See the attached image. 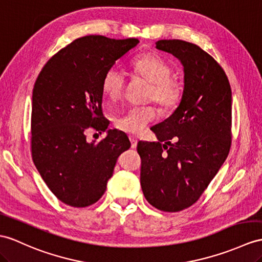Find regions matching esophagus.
Returning <instances> with one entry per match:
<instances>
[{
	"mask_svg": "<svg viewBox=\"0 0 262 262\" xmlns=\"http://www.w3.org/2000/svg\"><path fill=\"white\" fill-rule=\"evenodd\" d=\"M130 139V142H131V148L135 149L137 148V144H138V139L135 137H129Z\"/></svg>",
	"mask_w": 262,
	"mask_h": 262,
	"instance_id": "1",
	"label": "esophagus"
}]
</instances>
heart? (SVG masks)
I'll return each instance as SVG.
<instances>
[{
	"label": "heart",
	"mask_w": 262,
	"mask_h": 262,
	"mask_svg": "<svg viewBox=\"0 0 262 262\" xmlns=\"http://www.w3.org/2000/svg\"><path fill=\"white\" fill-rule=\"evenodd\" d=\"M131 68L137 75L149 82L145 101H155L161 112L168 113L179 104L182 88L179 80L172 76V70L160 55L145 53L132 61ZM125 86L124 75L119 70L111 68L102 79V91L112 101L122 97ZM156 109L152 105L135 106L114 119V125L118 130L139 135L146 124L156 118Z\"/></svg>",
	"instance_id": "b5f03b06"
}]
</instances>
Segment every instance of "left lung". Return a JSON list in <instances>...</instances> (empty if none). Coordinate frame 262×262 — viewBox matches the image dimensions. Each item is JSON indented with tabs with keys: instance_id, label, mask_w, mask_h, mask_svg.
Instances as JSON below:
<instances>
[{
	"instance_id": "obj_1",
	"label": "left lung",
	"mask_w": 262,
	"mask_h": 262,
	"mask_svg": "<svg viewBox=\"0 0 262 262\" xmlns=\"http://www.w3.org/2000/svg\"><path fill=\"white\" fill-rule=\"evenodd\" d=\"M158 50L183 66L179 106L151 127L158 142L139 141L140 182L151 206L165 212L191 207L226 161L231 145V88L223 69L196 44L160 40Z\"/></svg>"
}]
</instances>
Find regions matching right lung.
I'll use <instances>...</instances> for the list:
<instances>
[{
  "label": "right lung",
  "mask_w": 262,
  "mask_h": 262,
  "mask_svg": "<svg viewBox=\"0 0 262 262\" xmlns=\"http://www.w3.org/2000/svg\"><path fill=\"white\" fill-rule=\"evenodd\" d=\"M138 43L102 35L80 37L51 57L35 81L32 159L49 189L68 206L84 208L97 202L118 157L131 146L125 133L116 129L107 130L100 142H88L85 131L107 129L102 79Z\"/></svg>",
  "instance_id": "add662e5"
}]
</instances>
